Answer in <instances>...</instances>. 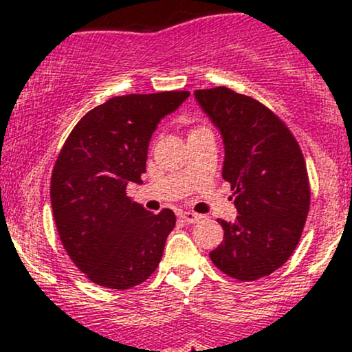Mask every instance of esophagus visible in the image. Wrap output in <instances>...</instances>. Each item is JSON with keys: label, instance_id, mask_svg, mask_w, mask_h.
<instances>
[{"label": "esophagus", "instance_id": "34e87169", "mask_svg": "<svg viewBox=\"0 0 352 352\" xmlns=\"http://www.w3.org/2000/svg\"><path fill=\"white\" fill-rule=\"evenodd\" d=\"M180 218L184 221H187V223H197V221L200 220V215H197V213L193 212H182Z\"/></svg>", "mask_w": 352, "mask_h": 352}]
</instances>
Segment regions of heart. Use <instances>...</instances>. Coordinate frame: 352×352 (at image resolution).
<instances>
[{"label":"heart","mask_w":352,"mask_h":352,"mask_svg":"<svg viewBox=\"0 0 352 352\" xmlns=\"http://www.w3.org/2000/svg\"><path fill=\"white\" fill-rule=\"evenodd\" d=\"M208 132H212L210 129L207 127L205 124H192L188 129V137H195V135H200V134H208Z\"/></svg>","instance_id":"obj_1"}]
</instances>
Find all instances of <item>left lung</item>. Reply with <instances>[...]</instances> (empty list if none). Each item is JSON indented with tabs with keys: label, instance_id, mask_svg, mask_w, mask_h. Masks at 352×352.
Returning a JSON list of instances; mask_svg holds the SVG:
<instances>
[{
	"label": "left lung",
	"instance_id": "left-lung-1",
	"mask_svg": "<svg viewBox=\"0 0 352 352\" xmlns=\"http://www.w3.org/2000/svg\"><path fill=\"white\" fill-rule=\"evenodd\" d=\"M195 98L225 142L223 177L235 197L236 221L218 220L223 241L210 253L213 265L238 281L276 272L300 243L311 188L300 144L272 109L220 86Z\"/></svg>",
	"mask_w": 352,
	"mask_h": 352
}]
</instances>
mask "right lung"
Returning a JSON list of instances; mask_svg holds the SVG:
<instances>
[{"mask_svg": "<svg viewBox=\"0 0 352 352\" xmlns=\"http://www.w3.org/2000/svg\"><path fill=\"white\" fill-rule=\"evenodd\" d=\"M188 94L116 96L91 109L60 148L51 175L52 215L72 263L96 285L134 288L162 260L175 213L147 212L125 188L142 182L152 132Z\"/></svg>", "mask_w": 352, "mask_h": 352, "instance_id": "add662e5", "label": "right lung"}]
</instances>
